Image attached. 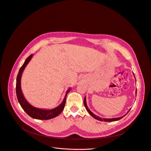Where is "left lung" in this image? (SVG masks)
Returning a JSON list of instances; mask_svg holds the SVG:
<instances>
[{
	"label": "left lung",
	"mask_w": 151,
	"mask_h": 151,
	"mask_svg": "<svg viewBox=\"0 0 151 151\" xmlns=\"http://www.w3.org/2000/svg\"><path fill=\"white\" fill-rule=\"evenodd\" d=\"M136 95H137V90H136ZM83 103H84V105H85V108H86V109L87 110V111H88V112L90 114V115L91 116H93L94 118H95L96 119H97V120H99V121H105V122H113V121H118V120H119V119H121V118H122L124 116H125V115H126L128 113H129V111L130 110V109L128 111V112L127 113V114H126L125 115H124V116H121V117H119V118H110V119H107V118H101V117H99V116H97V115H96V114H94L92 111H91L90 110H89V109L88 108V107H87V105H86V97H85V99H84V101H83Z\"/></svg>",
	"instance_id": "obj_1"
}]
</instances>
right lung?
Returning <instances> with one entry per match:
<instances>
[{
    "label": "right lung",
    "mask_w": 151,
    "mask_h": 151,
    "mask_svg": "<svg viewBox=\"0 0 151 151\" xmlns=\"http://www.w3.org/2000/svg\"><path fill=\"white\" fill-rule=\"evenodd\" d=\"M33 54L30 55L27 58L24 62V63L22 65L21 68L19 69V71L17 74V78H16V96L17 100H18L19 103L20 104L21 107L22 109L25 111V113L32 118L40 119V120H47L52 118H54L61 113L64 109L65 105L66 104V98L67 94L69 92L70 88H69L68 90L66 95L65 96V98L60 104L58 107L51 109V110H46V109H40L33 107L32 105H30L27 101H26L25 97L22 94L21 86V79L22 74L23 73V70L25 69V66L29 63V62L31 60Z\"/></svg>",
    "instance_id": "add662e5"
}]
</instances>
